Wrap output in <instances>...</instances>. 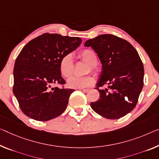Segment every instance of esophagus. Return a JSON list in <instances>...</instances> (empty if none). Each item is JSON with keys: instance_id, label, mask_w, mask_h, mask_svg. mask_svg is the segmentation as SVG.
Segmentation results:
<instances>
[{"instance_id": "obj_1", "label": "esophagus", "mask_w": 159, "mask_h": 159, "mask_svg": "<svg viewBox=\"0 0 159 159\" xmlns=\"http://www.w3.org/2000/svg\"><path fill=\"white\" fill-rule=\"evenodd\" d=\"M83 92H88L89 91V89H80Z\"/></svg>"}]
</instances>
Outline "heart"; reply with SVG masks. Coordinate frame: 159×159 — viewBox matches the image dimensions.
<instances>
[{
    "label": "heart",
    "mask_w": 159,
    "mask_h": 159,
    "mask_svg": "<svg viewBox=\"0 0 159 159\" xmlns=\"http://www.w3.org/2000/svg\"><path fill=\"white\" fill-rule=\"evenodd\" d=\"M80 57L89 65L88 71H91L96 74L98 71L97 67V56L93 50L90 49H85L80 52ZM60 70L63 77H70L74 72V62L72 56L70 54L66 55L62 57L60 62ZM94 78L92 76L73 77L67 81V86L73 89H82L92 86L94 84Z\"/></svg>",
    "instance_id": "obj_1"
}]
</instances>
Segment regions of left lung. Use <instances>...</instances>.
Listing matches in <instances>:
<instances>
[{
	"mask_svg": "<svg viewBox=\"0 0 159 159\" xmlns=\"http://www.w3.org/2000/svg\"><path fill=\"white\" fill-rule=\"evenodd\" d=\"M84 46L93 49L102 65L95 87L99 98L90 103L92 109L109 119L126 115L136 107L143 86L144 70L137 51L128 41L110 34L89 39ZM104 85L108 88L99 89Z\"/></svg>",
	"mask_w": 159,
	"mask_h": 159,
	"instance_id": "1",
	"label": "left lung"
}]
</instances>
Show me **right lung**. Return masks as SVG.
<instances>
[{
    "instance_id": "obj_1",
    "label": "right lung",
    "mask_w": 159,
    "mask_h": 159,
    "mask_svg": "<svg viewBox=\"0 0 159 159\" xmlns=\"http://www.w3.org/2000/svg\"><path fill=\"white\" fill-rule=\"evenodd\" d=\"M81 43L78 37L44 33L22 49L15 62L13 92L27 116L45 121L65 111L75 90L52 86L65 84L60 62Z\"/></svg>"
}]
</instances>
